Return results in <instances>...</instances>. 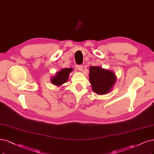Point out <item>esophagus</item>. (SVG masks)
<instances>
[{
	"mask_svg": "<svg viewBox=\"0 0 154 154\" xmlns=\"http://www.w3.org/2000/svg\"><path fill=\"white\" fill-rule=\"evenodd\" d=\"M77 69H78L79 71H82L83 69V65H78L77 66Z\"/></svg>",
	"mask_w": 154,
	"mask_h": 154,
	"instance_id": "esophagus-1",
	"label": "esophagus"
}]
</instances>
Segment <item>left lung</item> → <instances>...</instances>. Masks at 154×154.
<instances>
[{"label": "left lung", "mask_w": 154, "mask_h": 154, "mask_svg": "<svg viewBox=\"0 0 154 154\" xmlns=\"http://www.w3.org/2000/svg\"><path fill=\"white\" fill-rule=\"evenodd\" d=\"M89 79L93 91L97 94L103 95L111 91L116 82V76L112 71L98 66H91Z\"/></svg>", "instance_id": "8db88e82"}]
</instances>
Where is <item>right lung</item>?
I'll use <instances>...</instances> for the list:
<instances>
[{
  "label": "right lung",
  "instance_id": "1",
  "mask_svg": "<svg viewBox=\"0 0 154 154\" xmlns=\"http://www.w3.org/2000/svg\"><path fill=\"white\" fill-rule=\"evenodd\" d=\"M73 69L72 68H65L60 70L59 72H57L55 76H54L51 79V82L53 84L57 86H60L62 84L67 82L68 77L69 73Z\"/></svg>",
  "mask_w": 154,
  "mask_h": 154
}]
</instances>
